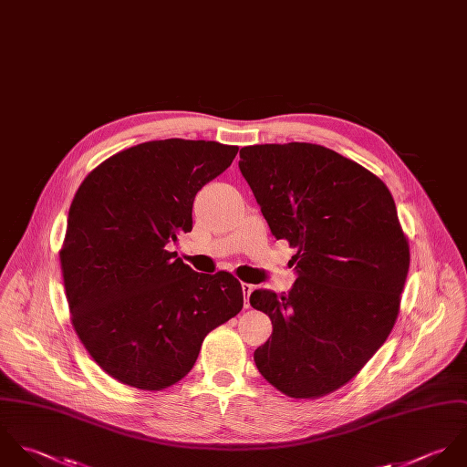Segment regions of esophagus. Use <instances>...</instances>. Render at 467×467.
<instances>
[{
	"label": "esophagus",
	"instance_id": "34e87169",
	"mask_svg": "<svg viewBox=\"0 0 467 467\" xmlns=\"http://www.w3.org/2000/svg\"><path fill=\"white\" fill-rule=\"evenodd\" d=\"M242 290H244V294H245V308H249V296H251V292L254 290V286L249 285V283H242Z\"/></svg>",
	"mask_w": 467,
	"mask_h": 467
}]
</instances>
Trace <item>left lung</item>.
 <instances>
[{
  "mask_svg": "<svg viewBox=\"0 0 467 467\" xmlns=\"http://www.w3.org/2000/svg\"><path fill=\"white\" fill-rule=\"evenodd\" d=\"M238 166L297 269L286 296L251 294L273 321L254 363L286 397L328 395L361 372L399 316L410 244L393 196L367 168L308 142L245 146Z\"/></svg>",
  "mask_w": 467,
  "mask_h": 467,
  "instance_id": "left-lung-1",
  "label": "left lung"
}]
</instances>
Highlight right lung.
Wrapping results in <instances>:
<instances>
[{"label":"right lung","mask_w":467,"mask_h":467,"mask_svg":"<svg viewBox=\"0 0 467 467\" xmlns=\"http://www.w3.org/2000/svg\"><path fill=\"white\" fill-rule=\"evenodd\" d=\"M236 153L214 140H150L100 162L78 189L59 251L70 321L115 380L173 386L205 336L242 310L231 273L198 275L166 249L192 229L196 192Z\"/></svg>","instance_id":"add662e5"}]
</instances>
